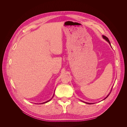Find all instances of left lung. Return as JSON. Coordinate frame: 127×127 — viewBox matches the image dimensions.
Here are the masks:
<instances>
[{
  "mask_svg": "<svg viewBox=\"0 0 127 127\" xmlns=\"http://www.w3.org/2000/svg\"><path fill=\"white\" fill-rule=\"evenodd\" d=\"M102 36H103V39H105V40H106V41L107 42H109V44H110L111 45V43H110V41H109V39H108V38H107V37L106 36H104V35H103ZM110 94H109L108 95H107V96H106V97H105V98L104 99H105L106 98H107V97H108V96H109V95H110ZM85 103H87V104H92V103H86V102H85Z\"/></svg>",
  "mask_w": 127,
  "mask_h": 127,
  "instance_id": "1",
  "label": "left lung"
}]
</instances>
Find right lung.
I'll list each match as a JSON object with an SVG mask.
<instances>
[{
	"mask_svg": "<svg viewBox=\"0 0 127 127\" xmlns=\"http://www.w3.org/2000/svg\"><path fill=\"white\" fill-rule=\"evenodd\" d=\"M53 96H54V94H53V96H52V97H53ZM52 98H51L50 99V100H48V101H46V102H43V103H42L41 104H44V103H47V102H48L49 101H51V99Z\"/></svg>",
	"mask_w": 127,
	"mask_h": 127,
	"instance_id": "1",
	"label": "right lung"
}]
</instances>
